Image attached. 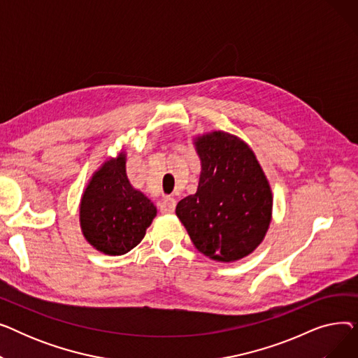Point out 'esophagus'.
Returning <instances> with one entry per match:
<instances>
[{
  "label": "esophagus",
  "instance_id": "1",
  "mask_svg": "<svg viewBox=\"0 0 358 358\" xmlns=\"http://www.w3.org/2000/svg\"><path fill=\"white\" fill-rule=\"evenodd\" d=\"M176 199L174 197H164V200L159 204V210L164 215H173L176 210Z\"/></svg>",
  "mask_w": 358,
  "mask_h": 358
}]
</instances>
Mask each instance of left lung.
I'll list each match as a JSON object with an SVG mask.
<instances>
[{
  "label": "left lung",
  "instance_id": "obj_1",
  "mask_svg": "<svg viewBox=\"0 0 358 358\" xmlns=\"http://www.w3.org/2000/svg\"><path fill=\"white\" fill-rule=\"evenodd\" d=\"M200 159L197 192L178 201L176 215L196 250L234 262L252 254L273 219V192L250 145L223 130L193 138Z\"/></svg>",
  "mask_w": 358,
  "mask_h": 358
}]
</instances>
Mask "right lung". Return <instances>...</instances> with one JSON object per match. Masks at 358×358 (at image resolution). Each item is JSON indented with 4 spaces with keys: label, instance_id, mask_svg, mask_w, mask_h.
I'll use <instances>...</instances> for the list:
<instances>
[{
    "label": "right lung",
    "instance_id": "1",
    "mask_svg": "<svg viewBox=\"0 0 358 358\" xmlns=\"http://www.w3.org/2000/svg\"><path fill=\"white\" fill-rule=\"evenodd\" d=\"M127 154L106 159L88 180L80 200V227L85 241L106 255H123L143 239L157 206L130 184Z\"/></svg>",
    "mask_w": 358,
    "mask_h": 358
}]
</instances>
